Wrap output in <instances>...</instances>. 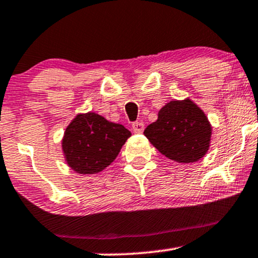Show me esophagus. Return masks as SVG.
I'll use <instances>...</instances> for the list:
<instances>
[{"label": "esophagus", "mask_w": 258, "mask_h": 258, "mask_svg": "<svg viewBox=\"0 0 258 258\" xmlns=\"http://www.w3.org/2000/svg\"><path fill=\"white\" fill-rule=\"evenodd\" d=\"M132 129L135 134H140V133L144 132V123L143 121H134L132 124Z\"/></svg>", "instance_id": "34e87169"}]
</instances>
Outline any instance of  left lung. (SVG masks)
I'll use <instances>...</instances> for the list:
<instances>
[{
	"label": "left lung",
	"mask_w": 258,
	"mask_h": 258,
	"mask_svg": "<svg viewBox=\"0 0 258 258\" xmlns=\"http://www.w3.org/2000/svg\"><path fill=\"white\" fill-rule=\"evenodd\" d=\"M145 137L162 155L177 162H195L209 148L212 128L206 114L190 99L171 101L161 108Z\"/></svg>",
	"instance_id": "8db88e82"
}]
</instances>
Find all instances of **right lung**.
<instances>
[{
	"label": "right lung",
	"instance_id": "right-lung-1",
	"mask_svg": "<svg viewBox=\"0 0 258 258\" xmlns=\"http://www.w3.org/2000/svg\"><path fill=\"white\" fill-rule=\"evenodd\" d=\"M130 135L121 124L90 112L77 115L66 128L62 150L74 171L97 173L114 161Z\"/></svg>",
	"mask_w": 258,
	"mask_h": 258
}]
</instances>
